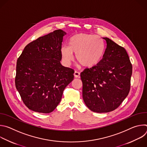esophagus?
I'll return each instance as SVG.
<instances>
[{
    "instance_id": "1",
    "label": "esophagus",
    "mask_w": 147,
    "mask_h": 147,
    "mask_svg": "<svg viewBox=\"0 0 147 147\" xmlns=\"http://www.w3.org/2000/svg\"><path fill=\"white\" fill-rule=\"evenodd\" d=\"M74 77H75L76 78H80V73L79 72L76 71L74 72Z\"/></svg>"
}]
</instances>
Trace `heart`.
<instances>
[{"label": "heart", "mask_w": 147, "mask_h": 147, "mask_svg": "<svg viewBox=\"0 0 147 147\" xmlns=\"http://www.w3.org/2000/svg\"><path fill=\"white\" fill-rule=\"evenodd\" d=\"M105 52L102 40L97 35L79 33L73 35L69 40V47L60 49V54L64 64L69 66L76 54L78 63L85 67L96 66L102 60Z\"/></svg>", "instance_id": "heart-1"}]
</instances>
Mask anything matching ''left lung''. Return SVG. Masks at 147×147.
Segmentation results:
<instances>
[{
	"label": "left lung",
	"instance_id": "left-lung-1",
	"mask_svg": "<svg viewBox=\"0 0 147 147\" xmlns=\"http://www.w3.org/2000/svg\"><path fill=\"white\" fill-rule=\"evenodd\" d=\"M102 59L80 76L82 98L94 112L107 113L117 109L130 90L132 65L125 49L108 38Z\"/></svg>",
	"mask_w": 147,
	"mask_h": 147
}]
</instances>
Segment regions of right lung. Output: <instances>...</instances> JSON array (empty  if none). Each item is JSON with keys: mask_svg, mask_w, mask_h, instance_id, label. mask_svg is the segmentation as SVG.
Listing matches in <instances>:
<instances>
[{"mask_svg": "<svg viewBox=\"0 0 147 147\" xmlns=\"http://www.w3.org/2000/svg\"><path fill=\"white\" fill-rule=\"evenodd\" d=\"M66 34L57 30L38 38L24 48L17 59L16 87L30 110L53 112L74 79V70L60 64V49Z\"/></svg>", "mask_w": 147, "mask_h": 147, "instance_id": "add662e5", "label": "right lung"}]
</instances>
